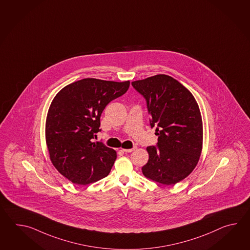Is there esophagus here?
Returning a JSON list of instances; mask_svg holds the SVG:
<instances>
[{
  "label": "esophagus",
  "mask_w": 250,
  "mask_h": 250,
  "mask_svg": "<svg viewBox=\"0 0 250 250\" xmlns=\"http://www.w3.org/2000/svg\"><path fill=\"white\" fill-rule=\"evenodd\" d=\"M136 149V147H133V148H129V149H123V152H125V153H131L132 151H134Z\"/></svg>",
  "instance_id": "34e87169"
}]
</instances>
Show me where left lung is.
<instances>
[{
    "mask_svg": "<svg viewBox=\"0 0 250 250\" xmlns=\"http://www.w3.org/2000/svg\"><path fill=\"white\" fill-rule=\"evenodd\" d=\"M133 87L143 96L156 126V146L146 147L149 159L144 175L164 185H173L197 166L203 145L202 118L194 96L170 76L160 74L137 80Z\"/></svg>",
    "mask_w": 250,
    "mask_h": 250,
    "instance_id": "obj_1",
    "label": "left lung"
}]
</instances>
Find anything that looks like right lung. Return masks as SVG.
<instances>
[{
    "label": "right lung",
    "instance_id": "obj_1",
    "mask_svg": "<svg viewBox=\"0 0 250 250\" xmlns=\"http://www.w3.org/2000/svg\"><path fill=\"white\" fill-rule=\"evenodd\" d=\"M128 87L129 81L84 79L66 85L53 98L46 118V145L54 167L69 181L86 185L110 173L116 152L91 140L101 131L104 108Z\"/></svg>",
    "mask_w": 250,
    "mask_h": 250
}]
</instances>
